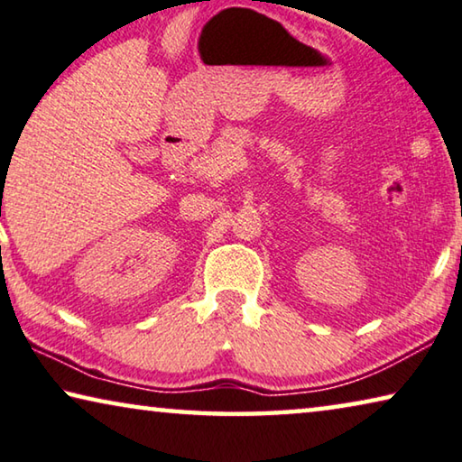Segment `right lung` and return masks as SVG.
<instances>
[{"mask_svg":"<svg viewBox=\"0 0 462 462\" xmlns=\"http://www.w3.org/2000/svg\"><path fill=\"white\" fill-rule=\"evenodd\" d=\"M0 216H2V205H0Z\"/></svg>","mask_w":462,"mask_h":462,"instance_id":"right-lung-1","label":"right lung"}]
</instances>
